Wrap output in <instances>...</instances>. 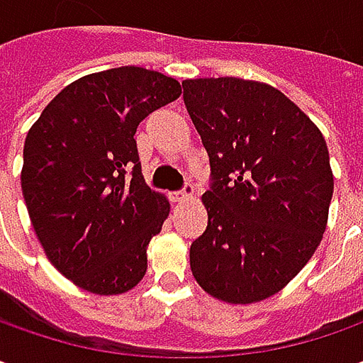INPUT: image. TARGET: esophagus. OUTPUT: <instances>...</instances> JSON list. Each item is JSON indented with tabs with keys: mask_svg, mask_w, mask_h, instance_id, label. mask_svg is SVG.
I'll use <instances>...</instances> for the list:
<instances>
[{
	"mask_svg": "<svg viewBox=\"0 0 363 363\" xmlns=\"http://www.w3.org/2000/svg\"><path fill=\"white\" fill-rule=\"evenodd\" d=\"M194 194H196L194 186H186V188L182 189V191H175L174 196H172V200H174V202H177V203L188 202V200H191V198H194Z\"/></svg>",
	"mask_w": 363,
	"mask_h": 363,
	"instance_id": "obj_1",
	"label": "esophagus"
}]
</instances>
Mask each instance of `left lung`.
I'll list each match as a JSON object with an SVG mask.
<instances>
[{
	"mask_svg": "<svg viewBox=\"0 0 363 363\" xmlns=\"http://www.w3.org/2000/svg\"><path fill=\"white\" fill-rule=\"evenodd\" d=\"M184 103L210 157L208 226L189 248L208 295L250 305L285 289L328 228L333 172L323 133L279 89L188 78Z\"/></svg>",
	"mask_w": 363,
	"mask_h": 363,
	"instance_id": "left-lung-1",
	"label": "left lung"
}]
</instances>
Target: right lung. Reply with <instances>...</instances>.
<instances>
[{"label": "right lung", "mask_w": 363, "mask_h": 363, "mask_svg": "<svg viewBox=\"0 0 363 363\" xmlns=\"http://www.w3.org/2000/svg\"><path fill=\"white\" fill-rule=\"evenodd\" d=\"M182 94L157 70L121 66L70 82L23 143L21 191L54 269L94 295H121L147 272V246L169 200L141 174L135 133Z\"/></svg>", "instance_id": "1"}]
</instances>
